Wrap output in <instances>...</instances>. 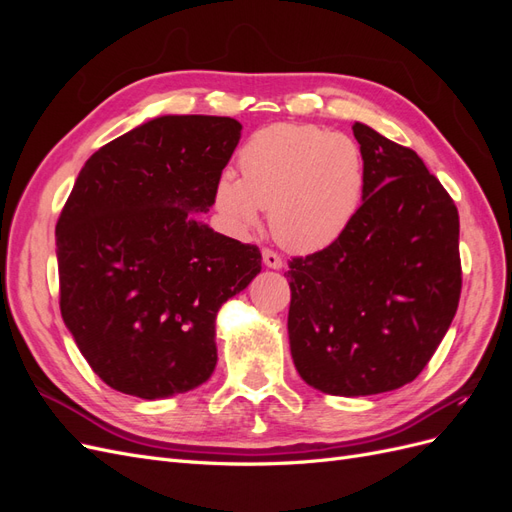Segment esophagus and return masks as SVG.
<instances>
[{
  "label": "esophagus",
  "instance_id": "obj_1",
  "mask_svg": "<svg viewBox=\"0 0 512 512\" xmlns=\"http://www.w3.org/2000/svg\"><path fill=\"white\" fill-rule=\"evenodd\" d=\"M262 262H265L269 269H282L284 267L282 258L277 256L275 252H271V250H262Z\"/></svg>",
  "mask_w": 512,
  "mask_h": 512
}]
</instances>
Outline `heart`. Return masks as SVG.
I'll return each instance as SVG.
<instances>
[{"label": "heart", "instance_id": "b5f03b06", "mask_svg": "<svg viewBox=\"0 0 512 512\" xmlns=\"http://www.w3.org/2000/svg\"><path fill=\"white\" fill-rule=\"evenodd\" d=\"M237 177L215 181L213 203L226 224L245 232L269 209L275 241L299 254L320 252L350 228L367 190L363 153L350 136L312 123H273L239 151Z\"/></svg>", "mask_w": 512, "mask_h": 512}]
</instances>
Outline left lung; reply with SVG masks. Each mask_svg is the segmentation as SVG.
I'll return each mask as SVG.
<instances>
[{"label": "left lung", "mask_w": 512, "mask_h": 512, "mask_svg": "<svg viewBox=\"0 0 512 512\" xmlns=\"http://www.w3.org/2000/svg\"><path fill=\"white\" fill-rule=\"evenodd\" d=\"M367 190L333 245L292 258L288 337L314 389L361 397L412 382L440 346L461 294L459 213L408 147L356 121Z\"/></svg>", "instance_id": "1"}]
</instances>
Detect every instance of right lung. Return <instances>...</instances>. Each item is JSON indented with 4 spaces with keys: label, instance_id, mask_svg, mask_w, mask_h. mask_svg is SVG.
<instances>
[{
    "label": "right lung",
    "instance_id": "right-lung-1",
    "mask_svg": "<svg viewBox=\"0 0 512 512\" xmlns=\"http://www.w3.org/2000/svg\"><path fill=\"white\" fill-rule=\"evenodd\" d=\"M243 126L162 115L91 156L57 220L59 307L89 367L111 389L162 399L207 382L215 316L260 273L256 245L196 213Z\"/></svg>",
    "mask_w": 512,
    "mask_h": 512
}]
</instances>
